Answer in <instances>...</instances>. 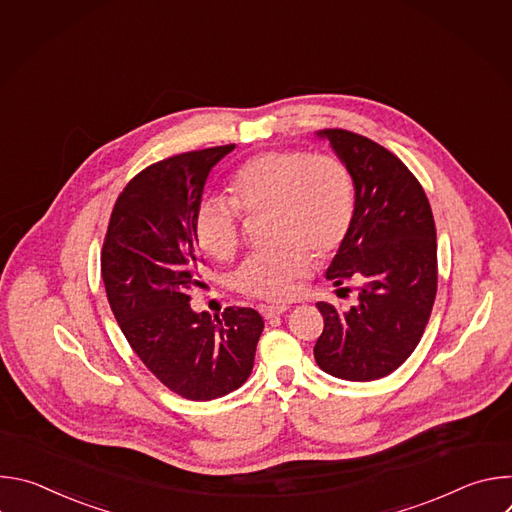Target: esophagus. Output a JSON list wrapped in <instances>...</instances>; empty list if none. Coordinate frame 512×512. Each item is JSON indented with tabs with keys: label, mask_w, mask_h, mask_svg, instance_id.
<instances>
[{
	"label": "esophagus",
	"mask_w": 512,
	"mask_h": 512,
	"mask_svg": "<svg viewBox=\"0 0 512 512\" xmlns=\"http://www.w3.org/2000/svg\"><path fill=\"white\" fill-rule=\"evenodd\" d=\"M289 310V306L287 304H273V306H261V314H263V318H275V316H279V314H285Z\"/></svg>",
	"instance_id": "1"
}]
</instances>
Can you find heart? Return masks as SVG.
I'll return each mask as SVG.
<instances>
[{"label":"heart","mask_w":512,"mask_h":512,"mask_svg":"<svg viewBox=\"0 0 512 512\" xmlns=\"http://www.w3.org/2000/svg\"><path fill=\"white\" fill-rule=\"evenodd\" d=\"M229 196L204 194L192 214L200 249L212 259H233L243 239V214L269 212L271 235L281 243L247 257L233 273L237 291L281 302L310 271L312 255H332L348 237L356 184L344 160L308 150H269L243 160L229 176Z\"/></svg>","instance_id":"heart-1"}]
</instances>
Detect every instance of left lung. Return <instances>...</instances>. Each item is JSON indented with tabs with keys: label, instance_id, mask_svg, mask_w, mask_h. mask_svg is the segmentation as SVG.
<instances>
[{
	"label": "left lung",
	"instance_id": "left-lung-1",
	"mask_svg": "<svg viewBox=\"0 0 512 512\" xmlns=\"http://www.w3.org/2000/svg\"><path fill=\"white\" fill-rule=\"evenodd\" d=\"M356 184V210L326 279L356 291V306L316 304L324 332L318 367L344 381H377L411 356L437 294V241L429 200L411 170L377 141L324 129Z\"/></svg>",
	"mask_w": 512,
	"mask_h": 512
}]
</instances>
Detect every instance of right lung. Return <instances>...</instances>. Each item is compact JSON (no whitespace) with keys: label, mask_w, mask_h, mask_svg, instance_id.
Segmentation results:
<instances>
[{"label":"right lung","mask_w":512,"mask_h":512,"mask_svg":"<svg viewBox=\"0 0 512 512\" xmlns=\"http://www.w3.org/2000/svg\"><path fill=\"white\" fill-rule=\"evenodd\" d=\"M235 143L160 160L133 176L115 200L101 251L109 306L129 346L172 393L212 401L253 371L263 318L253 308L196 314L190 291L204 263L192 214L208 172Z\"/></svg>","instance_id":"1"}]
</instances>
